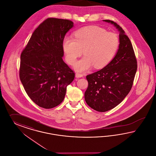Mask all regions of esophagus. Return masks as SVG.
I'll list each match as a JSON object with an SVG mask.
<instances>
[{
    "mask_svg": "<svg viewBox=\"0 0 156 156\" xmlns=\"http://www.w3.org/2000/svg\"><path fill=\"white\" fill-rule=\"evenodd\" d=\"M75 76L76 78H81V77L83 76V74H80V73H76L75 74Z\"/></svg>",
    "mask_w": 156,
    "mask_h": 156,
    "instance_id": "34e87169",
    "label": "esophagus"
}]
</instances>
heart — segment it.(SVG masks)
I'll use <instances>...</instances> for the list:
<instances>
[{"label": "heart", "mask_w": 156, "mask_h": 156, "mask_svg": "<svg viewBox=\"0 0 156 156\" xmlns=\"http://www.w3.org/2000/svg\"><path fill=\"white\" fill-rule=\"evenodd\" d=\"M74 39L66 37L62 49L66 61L73 64L83 51L85 56L76 62L75 71L83 72L91 69H102L111 62L119 46L117 35L108 32L98 26H89L75 32Z\"/></svg>", "instance_id": "1"}]
</instances>
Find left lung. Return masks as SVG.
I'll return each instance as SVG.
<instances>
[{
	"label": "left lung",
	"mask_w": 156,
	"mask_h": 156,
	"mask_svg": "<svg viewBox=\"0 0 156 156\" xmlns=\"http://www.w3.org/2000/svg\"><path fill=\"white\" fill-rule=\"evenodd\" d=\"M119 32V49L111 62L99 71L87 76L88 87L85 92L87 105L94 110H110L124 99L133 85L137 62L131 41L119 25L112 20Z\"/></svg>",
	"instance_id": "obj_1"
}]
</instances>
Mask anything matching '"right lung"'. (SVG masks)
Listing matches in <instances>:
<instances>
[{"label":"right lung","instance_id":"obj_1","mask_svg":"<svg viewBox=\"0 0 156 156\" xmlns=\"http://www.w3.org/2000/svg\"><path fill=\"white\" fill-rule=\"evenodd\" d=\"M74 27L69 20L49 18L34 31L20 57V78L35 104L51 108L62 102L75 74L64 62L62 42Z\"/></svg>","mask_w":156,"mask_h":156}]
</instances>
